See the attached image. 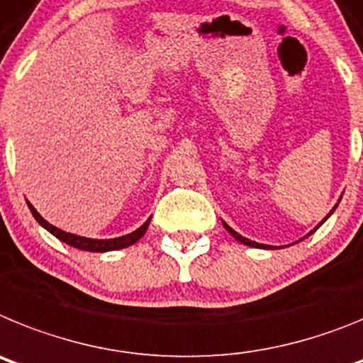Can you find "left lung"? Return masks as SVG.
Returning a JSON list of instances; mask_svg holds the SVG:
<instances>
[{
    "instance_id": "8db88e82",
    "label": "left lung",
    "mask_w": 363,
    "mask_h": 363,
    "mask_svg": "<svg viewBox=\"0 0 363 363\" xmlns=\"http://www.w3.org/2000/svg\"><path fill=\"white\" fill-rule=\"evenodd\" d=\"M336 206H338V204H336ZM336 206H334L333 210H330V212H329V216H327L325 219L321 220V223H320V225L316 226V228H314V230H311V232H308L307 235H311V234H313V232H316V230L320 228V226L323 225V223H325V220L329 219L330 216H333V212H334V210H336ZM223 226H225V228H226V232H228V234L232 235V238H234V239H238V241H239V242H242V245H247V247H254V248H269V247H267V245H259V242H256V241H250V239L242 238V235H241V234H238V232H235V230H232V228H230V226L226 225V223H223Z\"/></svg>"
}]
</instances>
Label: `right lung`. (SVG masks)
<instances>
[{
    "instance_id": "obj_1",
    "label": "right lung",
    "mask_w": 363,
    "mask_h": 363,
    "mask_svg": "<svg viewBox=\"0 0 363 363\" xmlns=\"http://www.w3.org/2000/svg\"><path fill=\"white\" fill-rule=\"evenodd\" d=\"M27 204H29L34 219H36L38 223H40V225L47 230V232H50V234L55 235V238H58L60 241L67 242V245H71V247L80 248V250H86V252H111V250H121V248L131 247V245H135L138 239L146 234V230H147V226H150V220H151V217H150V219H147L146 223L140 226V228H137L135 232H131V234L122 235V238L91 239V238H84V235L71 234V232H64V230L56 228V226H52L50 223H47V220L36 212V208H34L29 201H27Z\"/></svg>"
}]
</instances>
